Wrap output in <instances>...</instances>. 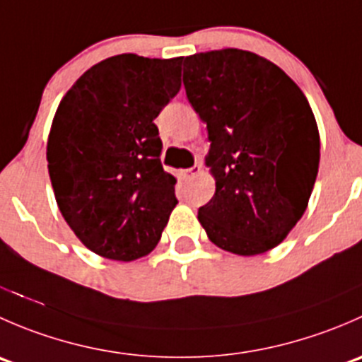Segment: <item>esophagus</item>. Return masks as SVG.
<instances>
[{
  "label": "esophagus",
  "instance_id": "1",
  "mask_svg": "<svg viewBox=\"0 0 362 362\" xmlns=\"http://www.w3.org/2000/svg\"><path fill=\"white\" fill-rule=\"evenodd\" d=\"M199 173H202V164H194V166L189 168V170L182 171V177H184L185 180H191V178L198 177Z\"/></svg>",
  "mask_w": 362,
  "mask_h": 362
}]
</instances>
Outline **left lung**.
<instances>
[{
	"label": "left lung",
	"mask_w": 362,
	"mask_h": 362,
	"mask_svg": "<svg viewBox=\"0 0 362 362\" xmlns=\"http://www.w3.org/2000/svg\"><path fill=\"white\" fill-rule=\"evenodd\" d=\"M189 103L206 124L215 194L198 210L211 243L257 255L286 240L308 206L320 140L308 100L272 61L240 49L185 57Z\"/></svg>",
	"instance_id": "left-lung-1"
}]
</instances>
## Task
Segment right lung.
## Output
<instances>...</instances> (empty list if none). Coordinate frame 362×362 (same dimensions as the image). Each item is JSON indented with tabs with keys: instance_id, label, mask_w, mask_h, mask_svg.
Instances as JSON below:
<instances>
[{
	"instance_id": "1",
	"label": "right lung",
	"mask_w": 362,
	"mask_h": 362,
	"mask_svg": "<svg viewBox=\"0 0 362 362\" xmlns=\"http://www.w3.org/2000/svg\"><path fill=\"white\" fill-rule=\"evenodd\" d=\"M184 57H108L64 94L47 141L57 206L94 254L134 261L158 245L177 206L154 119L180 90Z\"/></svg>"
}]
</instances>
